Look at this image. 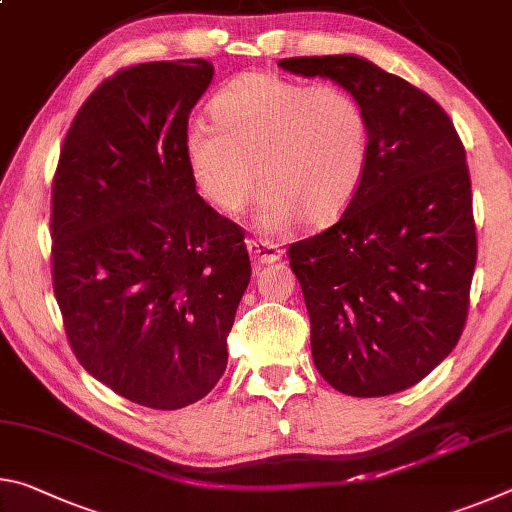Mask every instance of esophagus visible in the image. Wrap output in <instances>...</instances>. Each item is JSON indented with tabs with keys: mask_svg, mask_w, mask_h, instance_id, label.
I'll return each instance as SVG.
<instances>
[{
	"mask_svg": "<svg viewBox=\"0 0 512 512\" xmlns=\"http://www.w3.org/2000/svg\"><path fill=\"white\" fill-rule=\"evenodd\" d=\"M246 246H248L250 257H253L257 264H273L282 257V250H280V246L275 244V241L248 239Z\"/></svg>",
	"mask_w": 512,
	"mask_h": 512,
	"instance_id": "34e87169",
	"label": "esophagus"
}]
</instances>
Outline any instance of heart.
I'll use <instances>...</instances> for the list:
<instances>
[{"label": "heart", "instance_id": "heart-1", "mask_svg": "<svg viewBox=\"0 0 512 512\" xmlns=\"http://www.w3.org/2000/svg\"><path fill=\"white\" fill-rule=\"evenodd\" d=\"M210 117L212 126L196 121L185 133L198 192L241 214L262 183L259 225L268 232L298 219L311 228L339 221L366 180L368 117L341 85L250 72L214 94Z\"/></svg>", "mask_w": 512, "mask_h": 512}]
</instances>
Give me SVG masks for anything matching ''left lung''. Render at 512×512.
<instances>
[{"label": "left lung", "instance_id": "1", "mask_svg": "<svg viewBox=\"0 0 512 512\" xmlns=\"http://www.w3.org/2000/svg\"><path fill=\"white\" fill-rule=\"evenodd\" d=\"M277 65L339 83L370 126L357 198L287 253L309 311L311 357L345 395L400 393L456 348L467 320L476 225L463 142L427 92L366 58Z\"/></svg>", "mask_w": 512, "mask_h": 512}]
</instances>
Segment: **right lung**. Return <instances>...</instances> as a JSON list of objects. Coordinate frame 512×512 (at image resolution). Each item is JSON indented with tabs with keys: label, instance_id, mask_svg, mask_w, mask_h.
Masks as SVG:
<instances>
[{
	"label": "right lung",
	"instance_id": "add662e5",
	"mask_svg": "<svg viewBox=\"0 0 512 512\" xmlns=\"http://www.w3.org/2000/svg\"><path fill=\"white\" fill-rule=\"evenodd\" d=\"M203 58L119 69L65 135L51 185V275L69 345L117 395L173 411L228 366L250 282L244 230L196 194L189 112Z\"/></svg>",
	"mask_w": 512,
	"mask_h": 512
}]
</instances>
